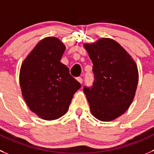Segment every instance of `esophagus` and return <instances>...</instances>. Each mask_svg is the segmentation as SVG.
I'll use <instances>...</instances> for the list:
<instances>
[{
  "label": "esophagus",
  "mask_w": 154,
  "mask_h": 154,
  "mask_svg": "<svg viewBox=\"0 0 154 154\" xmlns=\"http://www.w3.org/2000/svg\"><path fill=\"white\" fill-rule=\"evenodd\" d=\"M77 80L79 83H80V84H82V83H83V79H82V77H77Z\"/></svg>",
  "instance_id": "obj_1"
}]
</instances>
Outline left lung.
<instances>
[{"label":"left lung","instance_id":"obj_1","mask_svg":"<svg viewBox=\"0 0 154 154\" xmlns=\"http://www.w3.org/2000/svg\"><path fill=\"white\" fill-rule=\"evenodd\" d=\"M84 45L93 64V86L84 87L90 111L100 121L114 120L125 112L133 101L138 83L137 65L130 54L110 38Z\"/></svg>","mask_w":154,"mask_h":154}]
</instances>
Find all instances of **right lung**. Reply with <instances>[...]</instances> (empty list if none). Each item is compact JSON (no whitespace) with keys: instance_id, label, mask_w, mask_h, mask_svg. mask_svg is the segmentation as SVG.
<instances>
[{"instance_id":"right-lung-1","label":"right lung","mask_w":154,"mask_h":154,"mask_svg":"<svg viewBox=\"0 0 154 154\" xmlns=\"http://www.w3.org/2000/svg\"><path fill=\"white\" fill-rule=\"evenodd\" d=\"M65 46L48 37L35 45L23 62L20 72L22 94L32 112L45 120H54L68 110L81 85L61 62Z\"/></svg>"}]
</instances>
